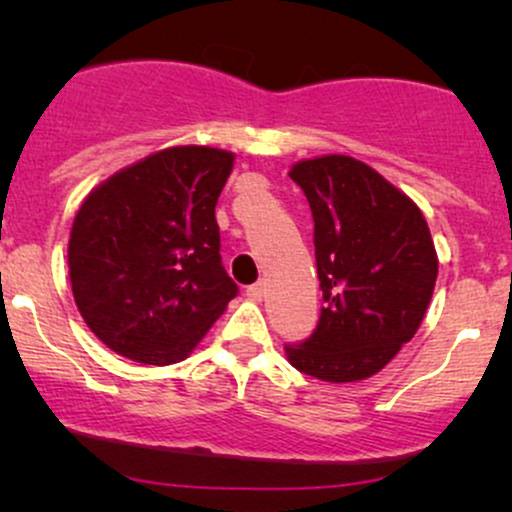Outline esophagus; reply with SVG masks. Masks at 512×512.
Listing matches in <instances>:
<instances>
[{"label": "esophagus", "instance_id": "obj_1", "mask_svg": "<svg viewBox=\"0 0 512 512\" xmlns=\"http://www.w3.org/2000/svg\"><path fill=\"white\" fill-rule=\"evenodd\" d=\"M264 293H267V289H264V284H262V281H257V284L248 286V296L252 298V301H262V298H264Z\"/></svg>", "mask_w": 512, "mask_h": 512}]
</instances>
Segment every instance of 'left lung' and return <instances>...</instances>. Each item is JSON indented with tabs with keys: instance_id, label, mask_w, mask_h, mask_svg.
<instances>
[{
	"instance_id": "8db88e82",
	"label": "left lung",
	"mask_w": 512,
	"mask_h": 512,
	"mask_svg": "<svg viewBox=\"0 0 512 512\" xmlns=\"http://www.w3.org/2000/svg\"><path fill=\"white\" fill-rule=\"evenodd\" d=\"M313 211L320 320L286 346L291 366L327 383L383 370L419 330L438 276L428 223L411 199L351 156L291 168Z\"/></svg>"
}]
</instances>
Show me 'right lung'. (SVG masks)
Segmentation results:
<instances>
[{"label": "right lung", "mask_w": 512, "mask_h": 512, "mask_svg": "<svg viewBox=\"0 0 512 512\" xmlns=\"http://www.w3.org/2000/svg\"><path fill=\"white\" fill-rule=\"evenodd\" d=\"M233 158L211 146L163 149L105 180L76 211L74 301L115 354L149 366L182 361L238 296L214 216Z\"/></svg>", "instance_id": "obj_1"}]
</instances>
